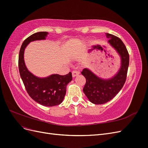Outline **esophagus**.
<instances>
[{"instance_id":"34e87169","label":"esophagus","mask_w":148,"mask_h":148,"mask_svg":"<svg viewBox=\"0 0 148 148\" xmlns=\"http://www.w3.org/2000/svg\"><path fill=\"white\" fill-rule=\"evenodd\" d=\"M79 74V71H77V70H74V71H72V76H73V77H77V76H78Z\"/></svg>"}]
</instances>
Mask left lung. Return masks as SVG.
Instances as JSON below:
<instances>
[{"label": "left lung", "instance_id": "1", "mask_svg": "<svg viewBox=\"0 0 148 148\" xmlns=\"http://www.w3.org/2000/svg\"><path fill=\"white\" fill-rule=\"evenodd\" d=\"M108 43L115 49L121 59V66L117 73L109 79H102L88 69H84L82 74L86 78L83 92L89 101L95 104H103L110 101L122 89L127 79L129 65V54L125 44L119 38L106 33Z\"/></svg>", "mask_w": 148, "mask_h": 148}]
</instances>
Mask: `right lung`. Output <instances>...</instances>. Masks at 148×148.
I'll return each instance as SVG.
<instances>
[{
	"instance_id": "obj_1",
	"label": "right lung",
	"mask_w": 148,
	"mask_h": 148,
	"mask_svg": "<svg viewBox=\"0 0 148 148\" xmlns=\"http://www.w3.org/2000/svg\"><path fill=\"white\" fill-rule=\"evenodd\" d=\"M48 34L47 32L36 33L25 40L19 52L18 68L21 78L29 96L39 104L52 107L59 105L63 101L66 85L72 79L71 73L65 75L53 74L46 78H39L27 69L24 60V52L28 44L46 39Z\"/></svg>"
}]
</instances>
